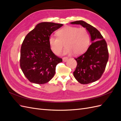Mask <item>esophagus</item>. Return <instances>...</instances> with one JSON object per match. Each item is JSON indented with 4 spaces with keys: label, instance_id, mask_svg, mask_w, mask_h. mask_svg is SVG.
Returning a JSON list of instances; mask_svg holds the SVG:
<instances>
[{
    "label": "esophagus",
    "instance_id": "esophagus-1",
    "mask_svg": "<svg viewBox=\"0 0 121 121\" xmlns=\"http://www.w3.org/2000/svg\"><path fill=\"white\" fill-rule=\"evenodd\" d=\"M68 60V58L67 57H64L63 58V60L64 62H66Z\"/></svg>",
    "mask_w": 121,
    "mask_h": 121
}]
</instances>
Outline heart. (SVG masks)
I'll return each instance as SVG.
<instances>
[{
  "instance_id": "obj_1",
  "label": "heart",
  "mask_w": 121,
  "mask_h": 121,
  "mask_svg": "<svg viewBox=\"0 0 121 121\" xmlns=\"http://www.w3.org/2000/svg\"><path fill=\"white\" fill-rule=\"evenodd\" d=\"M57 37L51 36L48 39L49 46L52 52L59 54L64 46L65 55L74 53L79 55L85 52L90 44V37L85 28H79L74 26H66L60 29L56 32Z\"/></svg>"
}]
</instances>
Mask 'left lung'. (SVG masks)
Instances as JSON below:
<instances>
[{"label":"left lung","instance_id":"obj_1","mask_svg":"<svg viewBox=\"0 0 121 121\" xmlns=\"http://www.w3.org/2000/svg\"><path fill=\"white\" fill-rule=\"evenodd\" d=\"M70 24L80 25L86 28L92 43L85 53L75 58L77 65L73 72L74 77L82 84L94 82L100 78L108 63L107 42L98 30L84 21L73 22Z\"/></svg>","mask_w":121,"mask_h":121}]
</instances>
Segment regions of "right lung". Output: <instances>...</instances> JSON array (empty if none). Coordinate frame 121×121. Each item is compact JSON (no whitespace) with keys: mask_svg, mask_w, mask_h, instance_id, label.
<instances>
[{"mask_svg":"<svg viewBox=\"0 0 121 121\" xmlns=\"http://www.w3.org/2000/svg\"><path fill=\"white\" fill-rule=\"evenodd\" d=\"M63 25L51 22L38 24L26 36L21 49L20 67L29 81L43 84L49 82L62 62L51 50L48 39Z\"/></svg>","mask_w":121,"mask_h":121,"instance_id":"1","label":"right lung"}]
</instances>
